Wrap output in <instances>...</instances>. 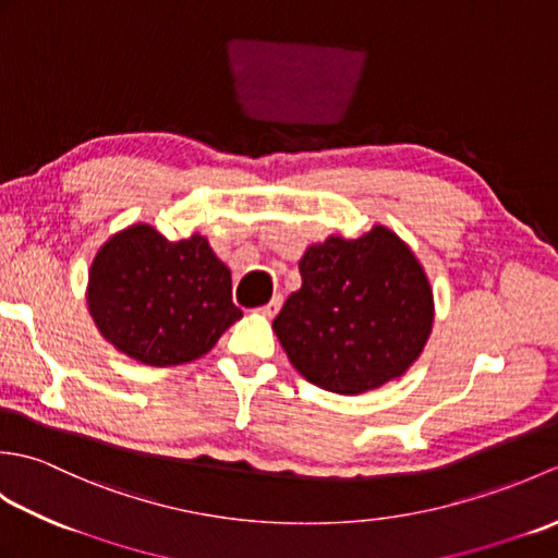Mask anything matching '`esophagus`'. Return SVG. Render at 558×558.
Here are the masks:
<instances>
[{
    "label": "esophagus",
    "mask_w": 558,
    "mask_h": 558,
    "mask_svg": "<svg viewBox=\"0 0 558 558\" xmlns=\"http://www.w3.org/2000/svg\"><path fill=\"white\" fill-rule=\"evenodd\" d=\"M280 306H282V294H276V298H272L268 304H264V306H260V314H264V316H268V318H272V316H276L278 312H280Z\"/></svg>",
    "instance_id": "esophagus-1"
}]
</instances>
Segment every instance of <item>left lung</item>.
I'll list each match as a JSON object with an SVG mask.
<instances>
[{
  "label": "left lung",
  "instance_id": "left-lung-1",
  "mask_svg": "<svg viewBox=\"0 0 558 558\" xmlns=\"http://www.w3.org/2000/svg\"><path fill=\"white\" fill-rule=\"evenodd\" d=\"M302 288L272 322L306 381L360 396L396 381L434 328V290L408 242L372 225L362 236L328 234L300 258Z\"/></svg>",
  "mask_w": 558,
  "mask_h": 558
}]
</instances>
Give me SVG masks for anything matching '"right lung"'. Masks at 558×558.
<instances>
[{
  "label": "right lung",
  "mask_w": 558,
  "mask_h": 558,
  "mask_svg": "<svg viewBox=\"0 0 558 558\" xmlns=\"http://www.w3.org/2000/svg\"><path fill=\"white\" fill-rule=\"evenodd\" d=\"M86 302L100 336L146 366L204 357L242 318L232 304V272L206 236L170 242L148 222L102 242L88 268Z\"/></svg>",
  "instance_id": "1"
}]
</instances>
